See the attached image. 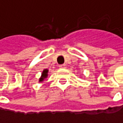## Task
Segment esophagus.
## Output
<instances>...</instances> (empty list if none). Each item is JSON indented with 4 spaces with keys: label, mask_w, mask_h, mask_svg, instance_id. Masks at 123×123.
I'll return each instance as SVG.
<instances>
[{
    "label": "esophagus",
    "mask_w": 123,
    "mask_h": 123,
    "mask_svg": "<svg viewBox=\"0 0 123 123\" xmlns=\"http://www.w3.org/2000/svg\"><path fill=\"white\" fill-rule=\"evenodd\" d=\"M59 68H66V65H65V64L60 65H59Z\"/></svg>",
    "instance_id": "34e87169"
}]
</instances>
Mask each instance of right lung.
<instances>
[{
	"label": "right lung",
	"instance_id": "obj_1",
	"mask_svg": "<svg viewBox=\"0 0 123 123\" xmlns=\"http://www.w3.org/2000/svg\"><path fill=\"white\" fill-rule=\"evenodd\" d=\"M48 76V69H44L41 73V76L40 78H39V82L41 83V82H43Z\"/></svg>",
	"mask_w": 123,
	"mask_h": 123
}]
</instances>
